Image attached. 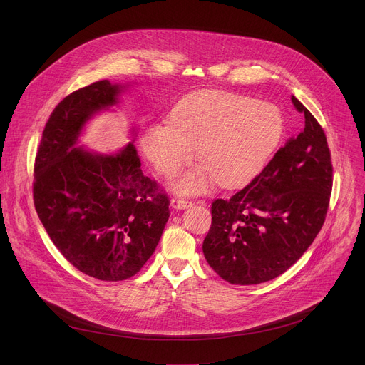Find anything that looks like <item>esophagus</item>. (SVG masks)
<instances>
[{
	"mask_svg": "<svg viewBox=\"0 0 365 365\" xmlns=\"http://www.w3.org/2000/svg\"><path fill=\"white\" fill-rule=\"evenodd\" d=\"M170 203L173 207H176V210H185V207H189L192 205V200L183 199V197H172Z\"/></svg>",
	"mask_w": 365,
	"mask_h": 365,
	"instance_id": "obj_1",
	"label": "esophagus"
}]
</instances>
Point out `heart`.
<instances>
[{
	"label": "heart",
	"instance_id": "obj_1",
	"mask_svg": "<svg viewBox=\"0 0 365 365\" xmlns=\"http://www.w3.org/2000/svg\"><path fill=\"white\" fill-rule=\"evenodd\" d=\"M282 111L272 102L225 91H199L179 101L170 121L150 124L141 150L165 178L176 176L195 158L203 162L175 183L182 193H199L215 180L235 189L250 183L280 144Z\"/></svg>",
	"mask_w": 365,
	"mask_h": 365
}]
</instances>
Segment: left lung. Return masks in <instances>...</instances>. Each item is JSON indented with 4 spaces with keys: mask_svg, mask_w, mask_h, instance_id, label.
I'll list each match as a JSON object with an SVG mask.
<instances>
[{
    "mask_svg": "<svg viewBox=\"0 0 365 365\" xmlns=\"http://www.w3.org/2000/svg\"><path fill=\"white\" fill-rule=\"evenodd\" d=\"M304 125L269 165L230 199H215L203 255L231 284H258L283 274L319 234L332 192V162L317 118L292 96Z\"/></svg>",
    "mask_w": 365,
    "mask_h": 365,
    "instance_id": "obj_1",
    "label": "left lung"
}]
</instances>
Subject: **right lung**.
<instances>
[{"instance_id": "add662e5", "label": "right lung", "mask_w": 365, "mask_h": 365, "mask_svg": "<svg viewBox=\"0 0 365 365\" xmlns=\"http://www.w3.org/2000/svg\"><path fill=\"white\" fill-rule=\"evenodd\" d=\"M120 92L103 79L63 98L34 160V207L50 240L75 269L103 282L137 274L170 215L168 193L143 175L133 143L114 155L76 147L85 123Z\"/></svg>"}]
</instances>
